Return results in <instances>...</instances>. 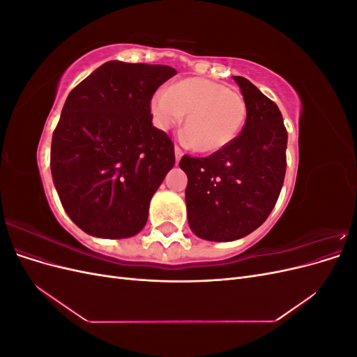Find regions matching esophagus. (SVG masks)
I'll use <instances>...</instances> for the list:
<instances>
[{"label": "esophagus", "mask_w": 357, "mask_h": 357, "mask_svg": "<svg viewBox=\"0 0 357 357\" xmlns=\"http://www.w3.org/2000/svg\"><path fill=\"white\" fill-rule=\"evenodd\" d=\"M174 153H176V160L178 162V160L181 159V156H183V150H181L178 146H176V149H174Z\"/></svg>", "instance_id": "esophagus-1"}]
</instances>
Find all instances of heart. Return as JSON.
<instances>
[{
  "label": "heart",
  "mask_w": 357,
  "mask_h": 357,
  "mask_svg": "<svg viewBox=\"0 0 357 357\" xmlns=\"http://www.w3.org/2000/svg\"><path fill=\"white\" fill-rule=\"evenodd\" d=\"M155 125L168 131L183 116V134L197 152H218L238 137L247 116L244 96L207 79H183L152 96Z\"/></svg>",
  "instance_id": "b5f03b06"
}]
</instances>
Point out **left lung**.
<instances>
[{"instance_id": "left-lung-1", "label": "left lung", "mask_w": 357, "mask_h": 357, "mask_svg": "<svg viewBox=\"0 0 357 357\" xmlns=\"http://www.w3.org/2000/svg\"><path fill=\"white\" fill-rule=\"evenodd\" d=\"M247 105L243 131L207 158L185 155L188 220L208 241H232L257 229L273 211L286 174L287 131L274 101L235 75Z\"/></svg>"}]
</instances>
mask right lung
Returning <instances> with one entry per match:
<instances>
[{
    "label": "right lung",
    "mask_w": 357,
    "mask_h": 357,
    "mask_svg": "<svg viewBox=\"0 0 357 357\" xmlns=\"http://www.w3.org/2000/svg\"><path fill=\"white\" fill-rule=\"evenodd\" d=\"M177 71L109 61L70 92L52 137L50 169L63 210L100 238L144 228L149 204L174 167V144L152 125L150 101Z\"/></svg>",
    "instance_id": "1"
}]
</instances>
